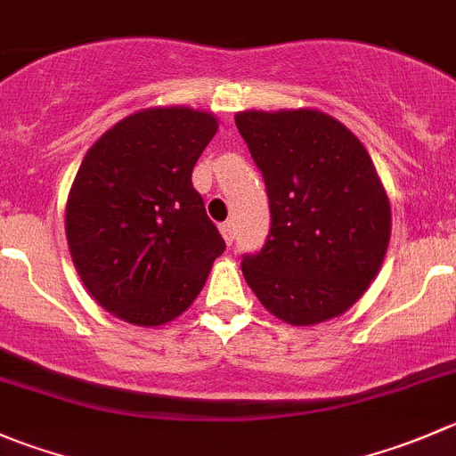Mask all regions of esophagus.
<instances>
[{"instance_id":"1","label":"esophagus","mask_w":456,"mask_h":456,"mask_svg":"<svg viewBox=\"0 0 456 456\" xmlns=\"http://www.w3.org/2000/svg\"><path fill=\"white\" fill-rule=\"evenodd\" d=\"M233 223L232 220H227V223L220 224V232H223V238L227 240V245H233V236H236V232H233Z\"/></svg>"}]
</instances>
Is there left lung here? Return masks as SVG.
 <instances>
[{
    "mask_svg": "<svg viewBox=\"0 0 456 456\" xmlns=\"http://www.w3.org/2000/svg\"><path fill=\"white\" fill-rule=\"evenodd\" d=\"M236 126L269 198L263 249L242 273L267 312L289 325L340 316L379 273L390 242V200L372 158L321 110H242Z\"/></svg>",
    "mask_w": 456,
    "mask_h": 456,
    "instance_id": "8db88e82",
    "label": "left lung"
}]
</instances>
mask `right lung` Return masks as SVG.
Masks as SVG:
<instances>
[{
  "instance_id": "1",
  "label": "right lung",
  "mask_w": 456,
  "mask_h": 456,
  "mask_svg": "<svg viewBox=\"0 0 456 456\" xmlns=\"http://www.w3.org/2000/svg\"><path fill=\"white\" fill-rule=\"evenodd\" d=\"M216 131L205 110L144 109L106 131L79 165L66 202L69 249L88 294L122 321H174L224 251L191 183Z\"/></svg>"
}]
</instances>
